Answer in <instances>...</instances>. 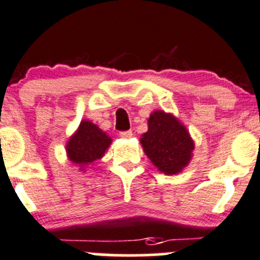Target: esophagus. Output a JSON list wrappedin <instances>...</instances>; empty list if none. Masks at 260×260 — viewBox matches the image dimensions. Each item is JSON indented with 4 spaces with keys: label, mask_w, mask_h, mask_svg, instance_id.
Returning a JSON list of instances; mask_svg holds the SVG:
<instances>
[{
    "label": "esophagus",
    "mask_w": 260,
    "mask_h": 260,
    "mask_svg": "<svg viewBox=\"0 0 260 260\" xmlns=\"http://www.w3.org/2000/svg\"><path fill=\"white\" fill-rule=\"evenodd\" d=\"M119 136L122 138H131L133 136L132 131H122V132H119Z\"/></svg>",
    "instance_id": "esophagus-1"
}]
</instances>
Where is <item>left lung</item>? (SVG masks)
Masks as SVG:
<instances>
[{
    "label": "left lung",
    "instance_id": "obj_1",
    "mask_svg": "<svg viewBox=\"0 0 260 260\" xmlns=\"http://www.w3.org/2000/svg\"><path fill=\"white\" fill-rule=\"evenodd\" d=\"M148 158L161 172L174 175L180 172L191 158L193 142L187 129L165 112L156 111L148 119V132L141 138Z\"/></svg>",
    "mask_w": 260,
    "mask_h": 260
}]
</instances>
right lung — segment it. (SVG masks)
<instances>
[{"mask_svg":"<svg viewBox=\"0 0 260 260\" xmlns=\"http://www.w3.org/2000/svg\"><path fill=\"white\" fill-rule=\"evenodd\" d=\"M111 142V138L95 124L83 120L78 132L68 142V156L75 165L91 164L103 156Z\"/></svg>","mask_w":260,"mask_h":260,"instance_id":"right-lung-1","label":"right lung"}]
</instances>
